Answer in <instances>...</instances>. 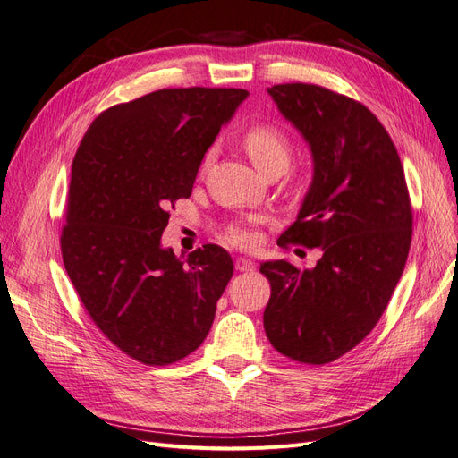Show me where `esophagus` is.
Segmentation results:
<instances>
[{
    "label": "esophagus",
    "instance_id": "1",
    "mask_svg": "<svg viewBox=\"0 0 458 458\" xmlns=\"http://www.w3.org/2000/svg\"><path fill=\"white\" fill-rule=\"evenodd\" d=\"M234 269L242 271V273L254 271L256 269V263L252 259H248V258H237V261H234Z\"/></svg>",
    "mask_w": 458,
    "mask_h": 458
}]
</instances>
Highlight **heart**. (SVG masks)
Instances as JSON below:
<instances>
[{
	"label": "heart",
	"instance_id": "heart-1",
	"mask_svg": "<svg viewBox=\"0 0 458 458\" xmlns=\"http://www.w3.org/2000/svg\"><path fill=\"white\" fill-rule=\"evenodd\" d=\"M242 145L248 157H250V160L263 174L286 170L290 158H293V141H290L288 133L273 122L252 123L242 135ZM212 157L214 152L210 150L204 157L202 170L210 165ZM225 239L234 246H250L254 242L252 233L246 227H231Z\"/></svg>",
	"mask_w": 458,
	"mask_h": 458
}]
</instances>
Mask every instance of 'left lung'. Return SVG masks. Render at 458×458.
Wrapping results in <instances>:
<instances>
[{"mask_svg": "<svg viewBox=\"0 0 458 458\" xmlns=\"http://www.w3.org/2000/svg\"><path fill=\"white\" fill-rule=\"evenodd\" d=\"M308 141L313 182L279 246L321 248L313 269L261 263L271 284L263 328L288 359L325 365L377 327L405 269L412 210L397 148L359 101L315 84L267 89Z\"/></svg>", "mask_w": 458, "mask_h": 458, "instance_id": "obj_1", "label": "left lung"}]
</instances>
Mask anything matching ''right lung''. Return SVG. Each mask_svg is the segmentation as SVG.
<instances>
[{
  "instance_id": "1",
  "label": "right lung",
  "mask_w": 458,
  "mask_h": 458,
  "mask_svg": "<svg viewBox=\"0 0 458 458\" xmlns=\"http://www.w3.org/2000/svg\"><path fill=\"white\" fill-rule=\"evenodd\" d=\"M246 89L174 88L106 108L72 160L61 233L64 269L91 321L123 353L172 365L210 332L233 276L221 246L187 259L160 239L189 199L206 150Z\"/></svg>"
}]
</instances>
